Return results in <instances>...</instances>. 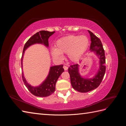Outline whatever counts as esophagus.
<instances>
[{
    "mask_svg": "<svg viewBox=\"0 0 126 126\" xmlns=\"http://www.w3.org/2000/svg\"><path fill=\"white\" fill-rule=\"evenodd\" d=\"M63 69H64V70H67L68 69V67L67 66H65V65H64V66H63Z\"/></svg>",
    "mask_w": 126,
    "mask_h": 126,
    "instance_id": "obj_1",
    "label": "esophagus"
}]
</instances>
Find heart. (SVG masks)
<instances>
[{
    "instance_id": "1",
    "label": "heart",
    "mask_w": 126,
    "mask_h": 126,
    "mask_svg": "<svg viewBox=\"0 0 126 126\" xmlns=\"http://www.w3.org/2000/svg\"><path fill=\"white\" fill-rule=\"evenodd\" d=\"M89 39L86 36L69 35L57 41L51 54L55 59L63 58L62 54H68L72 61L78 60L85 52L89 45Z\"/></svg>"
}]
</instances>
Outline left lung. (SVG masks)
Instances as JSON below:
<instances>
[{
    "label": "left lung",
    "mask_w": 126,
    "mask_h": 126,
    "mask_svg": "<svg viewBox=\"0 0 126 126\" xmlns=\"http://www.w3.org/2000/svg\"><path fill=\"white\" fill-rule=\"evenodd\" d=\"M88 32L91 37V51H94L100 60V68L97 74L92 79H84L79 73L78 64L71 65L68 68L71 84L73 88L80 93H87L93 90L100 85L106 71V58L105 50L100 39L91 32Z\"/></svg>",
    "instance_id": "left-lung-1"
}]
</instances>
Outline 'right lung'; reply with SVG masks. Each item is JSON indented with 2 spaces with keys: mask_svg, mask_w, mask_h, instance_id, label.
I'll list each match as a JSON object with an SVG mask.
<instances>
[{
  "mask_svg": "<svg viewBox=\"0 0 126 126\" xmlns=\"http://www.w3.org/2000/svg\"><path fill=\"white\" fill-rule=\"evenodd\" d=\"M55 32H48L45 30H41L37 32L35 35L32 36L26 42L23 49L21 62L22 64V58L24 54V51L30 45L36 43L44 44L46 46L48 47V39L52 35L55 33ZM63 64H60L58 66H52L50 67V71L47 79L42 84L37 87H32L29 85L26 81L25 78L24 77L23 73H22V78L24 84L27 88L28 90L32 94L37 97H45L50 96V94L54 93L55 91V86L56 82L59 76L64 71L63 68ZM22 67V65H21Z\"/></svg>",
  "mask_w": 126,
  "mask_h": 126,
  "instance_id": "obj_1",
  "label": "right lung"
}]
</instances>
